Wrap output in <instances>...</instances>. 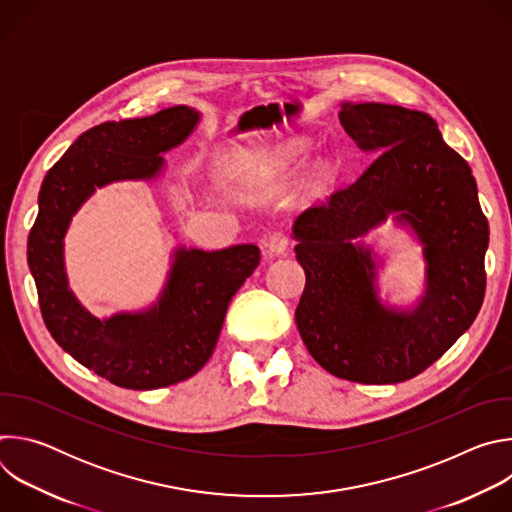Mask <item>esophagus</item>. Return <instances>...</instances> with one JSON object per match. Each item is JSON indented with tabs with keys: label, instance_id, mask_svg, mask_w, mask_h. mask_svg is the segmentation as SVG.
I'll list each match as a JSON object with an SVG mask.
<instances>
[{
	"label": "esophagus",
	"instance_id": "obj_1",
	"mask_svg": "<svg viewBox=\"0 0 512 512\" xmlns=\"http://www.w3.org/2000/svg\"><path fill=\"white\" fill-rule=\"evenodd\" d=\"M289 247V235L285 231H273L265 245H263V251L267 257H275V255H283Z\"/></svg>",
	"mask_w": 512,
	"mask_h": 512
}]
</instances>
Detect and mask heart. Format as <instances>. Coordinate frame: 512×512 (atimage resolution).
<instances>
[{
  "label": "heart",
  "mask_w": 512,
  "mask_h": 512,
  "mask_svg": "<svg viewBox=\"0 0 512 512\" xmlns=\"http://www.w3.org/2000/svg\"><path fill=\"white\" fill-rule=\"evenodd\" d=\"M287 152H289L291 158H300V156H306V154H308V145H306L304 141H296V143L289 145Z\"/></svg>",
  "instance_id": "heart-1"
}]
</instances>
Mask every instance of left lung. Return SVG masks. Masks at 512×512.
Instances as JSON below:
<instances>
[{
    "instance_id": "1",
    "label": "left lung",
    "mask_w": 512,
    "mask_h": 512,
    "mask_svg": "<svg viewBox=\"0 0 512 512\" xmlns=\"http://www.w3.org/2000/svg\"><path fill=\"white\" fill-rule=\"evenodd\" d=\"M340 123L379 154L356 182L304 210L294 223L306 287L300 336L322 369L364 385L417 377L476 320L486 289L488 221L468 162L433 117L385 103H344ZM389 213L424 245L426 291L403 313L380 304L372 252L351 239Z\"/></svg>"
}]
</instances>
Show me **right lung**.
<instances>
[{"mask_svg":"<svg viewBox=\"0 0 512 512\" xmlns=\"http://www.w3.org/2000/svg\"><path fill=\"white\" fill-rule=\"evenodd\" d=\"M198 119V111L178 105L95 125L48 170L38 194L28 265L44 324L62 350L123 389L152 391L196 375L212 356L233 296L261 259L255 245L178 247L160 300L150 310L105 320L68 289L62 247L72 214L105 184L160 176L166 164L160 154L180 145Z\"/></svg>","mask_w":512,"mask_h":512,"instance_id":"add662e5","label":"right lung"}]
</instances>
